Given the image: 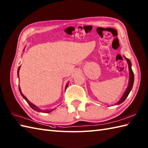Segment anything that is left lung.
Listing matches in <instances>:
<instances>
[{"instance_id": "1", "label": "left lung", "mask_w": 148, "mask_h": 148, "mask_svg": "<svg viewBox=\"0 0 148 148\" xmlns=\"http://www.w3.org/2000/svg\"><path fill=\"white\" fill-rule=\"evenodd\" d=\"M125 59L127 60V61L128 62V69H129V74H130V79H129V83H128V86L127 87V90L125 91V92L124 93L123 95L121 97V99L119 100V102L117 103V104H119V103H121L122 102H123L125 99H127V97H128V95H129V93L130 92V91L132 88L133 84H134V72L132 71V64L130 60L128 58H125Z\"/></svg>"}]
</instances>
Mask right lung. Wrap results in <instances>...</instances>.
<instances>
[{"label":"right lung","mask_w":148,"mask_h":148,"mask_svg":"<svg viewBox=\"0 0 148 148\" xmlns=\"http://www.w3.org/2000/svg\"><path fill=\"white\" fill-rule=\"evenodd\" d=\"M20 67L21 66H20V67H18V76L19 77V71H20ZM67 86H68V84H67V85H66V86H65V90H66V88H67ZM19 90H20V93H21V96L23 97V98L25 99V100L27 101V102L29 103V106H30V108H32V109H33L34 110H35V111H38V112H40V111H42L43 112H45V113H48V112H50L51 111H52L53 110H54V109H52V110H51V111H49V110H44V111H42L41 109H40L39 108H37V107L36 106H35V105H34L33 103H31L30 102H29V100H28L27 98H26V97L25 96L23 93H21V89H20V88L19 87Z\"/></svg>","instance_id":"add662e5"}]
</instances>
